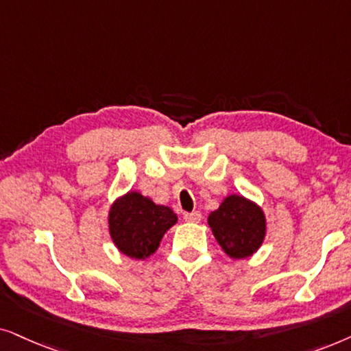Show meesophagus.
I'll use <instances>...</instances> for the list:
<instances>
[{
	"instance_id": "34e87169",
	"label": "esophagus",
	"mask_w": 351,
	"mask_h": 351,
	"mask_svg": "<svg viewBox=\"0 0 351 351\" xmlns=\"http://www.w3.org/2000/svg\"><path fill=\"white\" fill-rule=\"evenodd\" d=\"M183 218L189 223H199L200 219H202V213H200V212H191V213L186 212L183 215Z\"/></svg>"
}]
</instances>
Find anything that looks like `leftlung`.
<instances>
[{
	"label": "left lung",
	"instance_id": "left-lung-1",
	"mask_svg": "<svg viewBox=\"0 0 351 351\" xmlns=\"http://www.w3.org/2000/svg\"><path fill=\"white\" fill-rule=\"evenodd\" d=\"M208 224L215 239L231 258H247L265 239L266 221L258 205L242 195H230L210 213Z\"/></svg>",
	"mask_w": 351,
	"mask_h": 351
}]
</instances>
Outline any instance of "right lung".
<instances>
[{
  "mask_svg": "<svg viewBox=\"0 0 351 351\" xmlns=\"http://www.w3.org/2000/svg\"><path fill=\"white\" fill-rule=\"evenodd\" d=\"M176 221L171 208L156 205L139 193L123 195L109 212V231L117 249L138 260L152 255Z\"/></svg>",
  "mask_w": 351,
  "mask_h": 351,
  "instance_id": "1",
  "label": "right lung"
}]
</instances>
